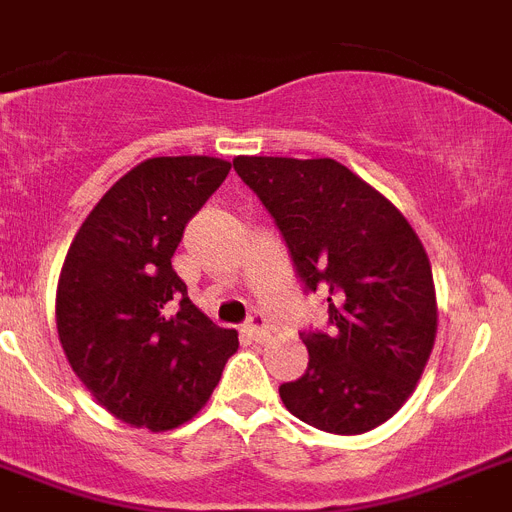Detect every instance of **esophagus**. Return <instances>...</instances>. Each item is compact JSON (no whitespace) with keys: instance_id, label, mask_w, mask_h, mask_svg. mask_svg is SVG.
<instances>
[{"instance_id":"34e87169","label":"esophagus","mask_w":512,"mask_h":512,"mask_svg":"<svg viewBox=\"0 0 512 512\" xmlns=\"http://www.w3.org/2000/svg\"><path fill=\"white\" fill-rule=\"evenodd\" d=\"M244 330L249 333V338H255V341H265V338L270 336V325H268V317H265V312L255 309V312L249 315Z\"/></svg>"}]
</instances>
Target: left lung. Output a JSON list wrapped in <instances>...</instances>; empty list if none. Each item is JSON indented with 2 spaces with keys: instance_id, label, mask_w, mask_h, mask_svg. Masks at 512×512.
Listing matches in <instances>:
<instances>
[{
  "instance_id": "obj_1",
  "label": "left lung",
  "mask_w": 512,
  "mask_h": 512,
  "mask_svg": "<svg viewBox=\"0 0 512 512\" xmlns=\"http://www.w3.org/2000/svg\"><path fill=\"white\" fill-rule=\"evenodd\" d=\"M304 289L328 299L330 330L299 333L309 364L283 406L309 427L362 435L414 393L437 333L429 257L390 200L333 158L239 156Z\"/></svg>"
}]
</instances>
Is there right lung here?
Segmentation results:
<instances>
[{
	"label": "right lung",
	"instance_id": "add662e5",
	"mask_svg": "<svg viewBox=\"0 0 512 512\" xmlns=\"http://www.w3.org/2000/svg\"><path fill=\"white\" fill-rule=\"evenodd\" d=\"M210 156L137 163L90 210L64 257L57 330L70 367L103 409L166 432L208 403L239 349L171 268L184 226L229 174Z\"/></svg>",
	"mask_w": 512,
	"mask_h": 512
}]
</instances>
